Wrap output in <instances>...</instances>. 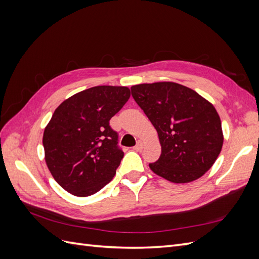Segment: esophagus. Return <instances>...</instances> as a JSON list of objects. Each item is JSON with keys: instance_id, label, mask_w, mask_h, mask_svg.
Segmentation results:
<instances>
[{"instance_id": "1", "label": "esophagus", "mask_w": 259, "mask_h": 259, "mask_svg": "<svg viewBox=\"0 0 259 259\" xmlns=\"http://www.w3.org/2000/svg\"><path fill=\"white\" fill-rule=\"evenodd\" d=\"M143 147H144V143L142 142V140H138V142H137V145L134 147V150H136V151L142 150Z\"/></svg>"}]
</instances>
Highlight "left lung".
Segmentation results:
<instances>
[{
    "instance_id": "1",
    "label": "left lung",
    "mask_w": 259,
    "mask_h": 259,
    "mask_svg": "<svg viewBox=\"0 0 259 259\" xmlns=\"http://www.w3.org/2000/svg\"><path fill=\"white\" fill-rule=\"evenodd\" d=\"M132 96L158 132L162 152L149 164L153 173L174 184L202 177L213 166L224 144L215 107L174 82L134 85Z\"/></svg>"
}]
</instances>
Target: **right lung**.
I'll use <instances>...</instances> for the list:
<instances>
[{
    "label": "right lung",
    "instance_id": "obj_1",
    "mask_svg": "<svg viewBox=\"0 0 259 259\" xmlns=\"http://www.w3.org/2000/svg\"><path fill=\"white\" fill-rule=\"evenodd\" d=\"M130 96L126 86H94L54 111L43 134L45 162L69 193L89 197L111 182L124 153L109 121Z\"/></svg>",
    "mask_w": 259,
    "mask_h": 259
}]
</instances>
